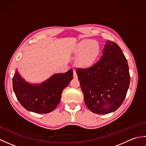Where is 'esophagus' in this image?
<instances>
[{
	"label": "esophagus",
	"mask_w": 146,
	"mask_h": 146,
	"mask_svg": "<svg viewBox=\"0 0 146 146\" xmlns=\"http://www.w3.org/2000/svg\"><path fill=\"white\" fill-rule=\"evenodd\" d=\"M73 78H78V76H77V74H76L75 71H73Z\"/></svg>",
	"instance_id": "34e87169"
}]
</instances>
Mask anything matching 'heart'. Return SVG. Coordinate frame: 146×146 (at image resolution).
<instances>
[{"instance_id": "heart-1", "label": "heart", "mask_w": 146, "mask_h": 146, "mask_svg": "<svg viewBox=\"0 0 146 146\" xmlns=\"http://www.w3.org/2000/svg\"><path fill=\"white\" fill-rule=\"evenodd\" d=\"M74 53L78 54L75 64L80 68H88L94 63L100 52V46L97 42L85 39L79 42L74 48Z\"/></svg>"}]
</instances>
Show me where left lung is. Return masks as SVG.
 I'll list each match as a JSON object with an SVG mask.
<instances>
[{
  "label": "left lung",
  "instance_id": "1",
  "mask_svg": "<svg viewBox=\"0 0 146 146\" xmlns=\"http://www.w3.org/2000/svg\"><path fill=\"white\" fill-rule=\"evenodd\" d=\"M102 52L94 66L76 71L86 107L97 114L109 113L120 107L131 80L127 61L116 43L105 42Z\"/></svg>",
  "mask_w": 146,
  "mask_h": 146
}]
</instances>
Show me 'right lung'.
Returning a JSON list of instances; mask_svg holds the SVG:
<instances>
[{
	"instance_id": "obj_1",
	"label": "right lung",
	"mask_w": 146,
	"mask_h": 146,
	"mask_svg": "<svg viewBox=\"0 0 146 146\" xmlns=\"http://www.w3.org/2000/svg\"><path fill=\"white\" fill-rule=\"evenodd\" d=\"M73 70L56 73L41 83L26 81L17 69L12 79V86L18 101L27 110L38 113H47L57 107L63 90L73 79Z\"/></svg>"
}]
</instances>
